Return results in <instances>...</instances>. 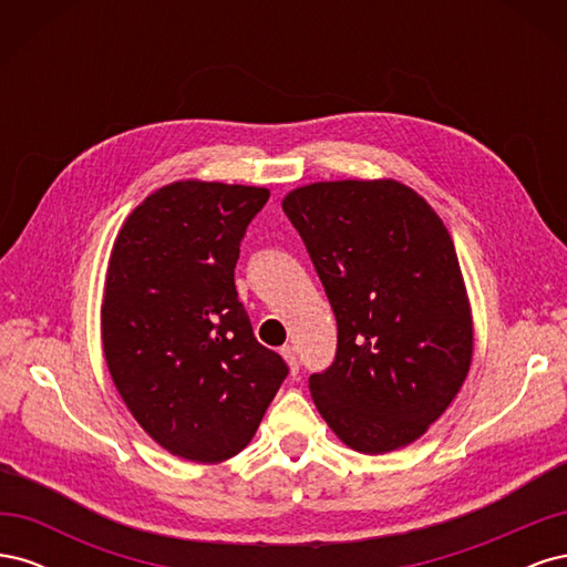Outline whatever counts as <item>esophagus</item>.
<instances>
[{
  "label": "esophagus",
  "instance_id": "obj_1",
  "mask_svg": "<svg viewBox=\"0 0 567 567\" xmlns=\"http://www.w3.org/2000/svg\"><path fill=\"white\" fill-rule=\"evenodd\" d=\"M281 357L286 359V364H288V371L296 375V373L300 371V362H298V357H296V348H290V346H284V348H281Z\"/></svg>",
  "mask_w": 567,
  "mask_h": 567
}]
</instances>
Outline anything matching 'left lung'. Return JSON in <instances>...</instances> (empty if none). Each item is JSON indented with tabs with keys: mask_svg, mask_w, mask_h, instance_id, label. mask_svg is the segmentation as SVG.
<instances>
[{
	"mask_svg": "<svg viewBox=\"0 0 567 567\" xmlns=\"http://www.w3.org/2000/svg\"><path fill=\"white\" fill-rule=\"evenodd\" d=\"M281 208L338 321L336 362L310 375L321 419L359 454L406 447L447 411L473 362V310L447 227L385 177L305 184Z\"/></svg>",
	"mask_w": 567,
	"mask_h": 567,
	"instance_id": "1",
	"label": "left lung"
}]
</instances>
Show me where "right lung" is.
I'll return each mask as SVG.
<instances>
[{"label":"right lung","mask_w":567,"mask_h":567,"mask_svg":"<svg viewBox=\"0 0 567 567\" xmlns=\"http://www.w3.org/2000/svg\"><path fill=\"white\" fill-rule=\"evenodd\" d=\"M269 188L179 179L127 215L109 257L101 342L130 414L173 456L248 447L288 367L255 340L234 286Z\"/></svg>","instance_id":"right-lung-1"}]
</instances>
